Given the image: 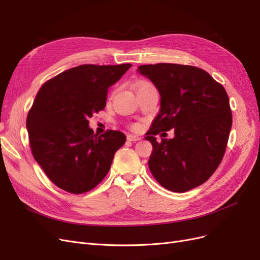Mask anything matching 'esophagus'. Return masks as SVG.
Wrapping results in <instances>:
<instances>
[{"instance_id": "esophagus-1", "label": "esophagus", "mask_w": 260, "mask_h": 260, "mask_svg": "<svg viewBox=\"0 0 260 260\" xmlns=\"http://www.w3.org/2000/svg\"><path fill=\"white\" fill-rule=\"evenodd\" d=\"M127 140L128 141H132V142H136V141H140L141 138L136 136V135H128L127 136Z\"/></svg>"}]
</instances>
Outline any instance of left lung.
I'll use <instances>...</instances> for the list:
<instances>
[{
	"mask_svg": "<svg viewBox=\"0 0 260 260\" xmlns=\"http://www.w3.org/2000/svg\"><path fill=\"white\" fill-rule=\"evenodd\" d=\"M137 72L160 95L158 115L145 137L153 145L148 159L152 175L178 193L205 183L222 159L232 125L224 88L193 66L160 62L139 66ZM170 128L175 129V137L157 143L154 136Z\"/></svg>",
	"mask_w": 260,
	"mask_h": 260,
	"instance_id": "1",
	"label": "left lung"
}]
</instances>
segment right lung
<instances>
[{"instance_id": "obj_1", "label": "right lung", "mask_w": 260, "mask_h": 260, "mask_svg": "<svg viewBox=\"0 0 260 260\" xmlns=\"http://www.w3.org/2000/svg\"><path fill=\"white\" fill-rule=\"evenodd\" d=\"M130 67L80 65L52 78L38 92L26 122L31 151L61 190L88 192L108 174L125 136L108 130L98 137L89 118L103 111L108 88Z\"/></svg>"}]
</instances>
